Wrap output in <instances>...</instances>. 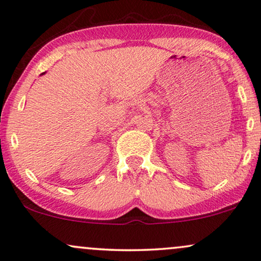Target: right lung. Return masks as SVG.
Wrapping results in <instances>:
<instances>
[{
    "label": "right lung",
    "instance_id": "1",
    "mask_svg": "<svg viewBox=\"0 0 261 261\" xmlns=\"http://www.w3.org/2000/svg\"><path fill=\"white\" fill-rule=\"evenodd\" d=\"M43 74H44V73H42V75H43Z\"/></svg>",
    "mask_w": 261,
    "mask_h": 261
}]
</instances>
